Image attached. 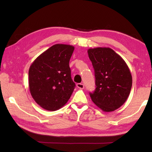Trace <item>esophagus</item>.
Returning <instances> with one entry per match:
<instances>
[{
    "label": "esophagus",
    "mask_w": 152,
    "mask_h": 152,
    "mask_svg": "<svg viewBox=\"0 0 152 152\" xmlns=\"http://www.w3.org/2000/svg\"><path fill=\"white\" fill-rule=\"evenodd\" d=\"M76 86L78 87V88H80V89H83V88H84V85H83V83H77V84H76Z\"/></svg>",
    "instance_id": "esophagus-1"
}]
</instances>
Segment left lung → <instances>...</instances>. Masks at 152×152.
<instances>
[{"label": "left lung", "instance_id": "left-lung-1", "mask_svg": "<svg viewBox=\"0 0 152 152\" xmlns=\"http://www.w3.org/2000/svg\"><path fill=\"white\" fill-rule=\"evenodd\" d=\"M88 53L95 70L96 89L89 93L92 101L105 112L114 111L130 94L133 82L130 70L110 48H89Z\"/></svg>", "mask_w": 152, "mask_h": 152}]
</instances>
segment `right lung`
<instances>
[{
  "instance_id": "right-lung-1",
  "label": "right lung",
  "mask_w": 152,
  "mask_h": 152,
  "mask_svg": "<svg viewBox=\"0 0 152 152\" xmlns=\"http://www.w3.org/2000/svg\"><path fill=\"white\" fill-rule=\"evenodd\" d=\"M74 50L71 45L55 44L30 66L28 86L31 96L46 110L56 111L62 108L75 88L69 67Z\"/></svg>"
}]
</instances>
